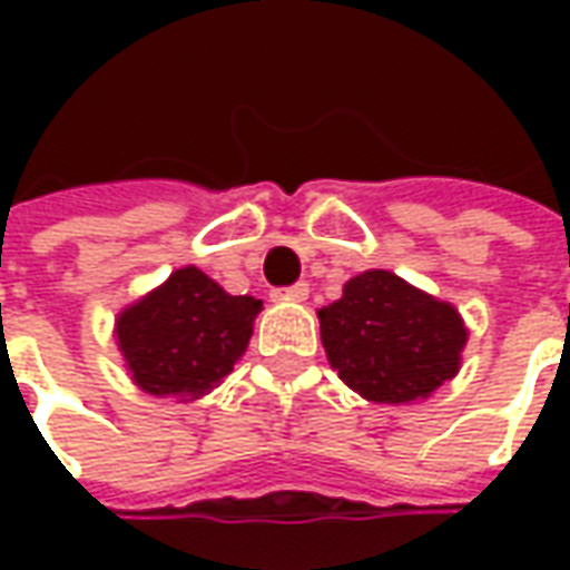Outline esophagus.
<instances>
[{"label": "esophagus", "mask_w": 570, "mask_h": 570, "mask_svg": "<svg viewBox=\"0 0 570 570\" xmlns=\"http://www.w3.org/2000/svg\"><path fill=\"white\" fill-rule=\"evenodd\" d=\"M274 298L305 302V298H308V284H293V286H286V289H274Z\"/></svg>", "instance_id": "1"}]
</instances>
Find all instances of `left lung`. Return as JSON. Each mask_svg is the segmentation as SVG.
Returning <instances> with one entry per match:
<instances>
[{"label": "left lung", "instance_id": "left-lung-1", "mask_svg": "<svg viewBox=\"0 0 570 570\" xmlns=\"http://www.w3.org/2000/svg\"><path fill=\"white\" fill-rule=\"evenodd\" d=\"M323 351L338 379L370 403L428 400L461 370L464 317L400 274L370 268L317 311Z\"/></svg>", "mask_w": 570, "mask_h": 570}]
</instances>
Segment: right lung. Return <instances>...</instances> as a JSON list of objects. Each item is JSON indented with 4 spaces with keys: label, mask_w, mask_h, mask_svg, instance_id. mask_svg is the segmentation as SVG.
<instances>
[{
    "label": "right lung",
    "mask_w": 570,
    "mask_h": 570,
    "mask_svg": "<svg viewBox=\"0 0 570 570\" xmlns=\"http://www.w3.org/2000/svg\"><path fill=\"white\" fill-rule=\"evenodd\" d=\"M262 298L232 296L213 277L183 265L116 317V345L130 382L179 403L219 387L244 357Z\"/></svg>",
    "instance_id": "right-lung-1"
}]
</instances>
